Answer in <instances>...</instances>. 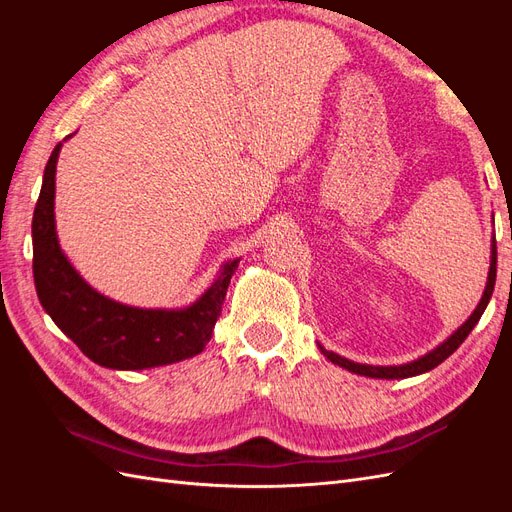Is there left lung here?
Returning <instances> with one entry per match:
<instances>
[{
	"mask_svg": "<svg viewBox=\"0 0 512 512\" xmlns=\"http://www.w3.org/2000/svg\"><path fill=\"white\" fill-rule=\"evenodd\" d=\"M495 265H498V250H495V235H493L491 237V262H489L487 284H485V290H483V297H480L472 316L466 322H463L457 331L448 335L440 346H436L433 350H429L427 354H423L421 359L404 363V365H365V363H354V361L346 359V356H339V354L324 348L322 344H318V348L331 363L344 367V369L352 371V374H359V376L378 378V380H404V378H412V376H421V374H425V371H431L433 367H438L442 361H446L448 356H451L463 344V339L470 335V331L476 327V322L480 320V316H483L485 307L489 305V299L493 294Z\"/></svg>",
	"mask_w": 512,
	"mask_h": 512,
	"instance_id": "8db88e82",
	"label": "left lung"
}]
</instances>
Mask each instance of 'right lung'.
<instances>
[{"instance_id":"right-lung-1","label":"right lung","mask_w":512,"mask_h":512,"mask_svg":"<svg viewBox=\"0 0 512 512\" xmlns=\"http://www.w3.org/2000/svg\"><path fill=\"white\" fill-rule=\"evenodd\" d=\"M59 151L61 143L46 162L32 222L34 282L44 312L85 356L108 369L141 371L203 352L222 314L239 258L226 260L213 284L188 307H134L104 297L83 280L59 245L55 226Z\"/></svg>"}]
</instances>
